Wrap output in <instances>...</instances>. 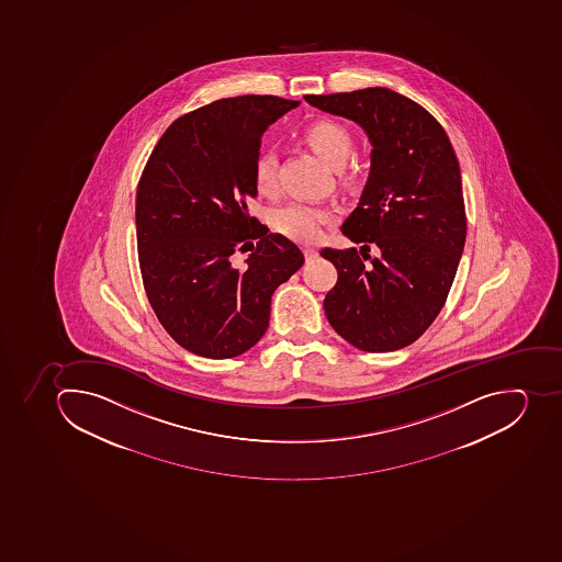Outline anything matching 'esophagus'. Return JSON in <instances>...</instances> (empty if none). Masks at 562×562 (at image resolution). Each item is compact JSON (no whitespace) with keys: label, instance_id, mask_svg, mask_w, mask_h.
Returning <instances> with one entry per match:
<instances>
[{"label":"esophagus","instance_id":"34e87169","mask_svg":"<svg viewBox=\"0 0 562 562\" xmlns=\"http://www.w3.org/2000/svg\"><path fill=\"white\" fill-rule=\"evenodd\" d=\"M303 251H305L306 260L316 259L317 254H319L316 248H311V246H306L305 250Z\"/></svg>","mask_w":562,"mask_h":562}]
</instances>
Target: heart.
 Returning <instances> with one entry per match:
<instances>
[{"mask_svg": "<svg viewBox=\"0 0 562 562\" xmlns=\"http://www.w3.org/2000/svg\"><path fill=\"white\" fill-rule=\"evenodd\" d=\"M302 136L321 158L326 159L334 167H342L355 147L351 131L331 119L312 122L303 130ZM277 170H279V154L269 147L259 149L254 161V181L257 190L271 193L277 188ZM334 210L329 207L293 202L274 211L273 225L283 236L312 245L323 237L326 225L334 220Z\"/></svg>", "mask_w": 562, "mask_h": 562, "instance_id": "b5f03b06", "label": "heart"}]
</instances>
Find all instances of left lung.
<instances>
[{
	"label": "left lung",
	"instance_id": "8db88e82",
	"mask_svg": "<svg viewBox=\"0 0 562 562\" xmlns=\"http://www.w3.org/2000/svg\"><path fill=\"white\" fill-rule=\"evenodd\" d=\"M323 112L363 127L371 176L344 236L357 248H323L339 273L326 294L335 331L367 352L395 351L420 337L440 314L467 239L460 162L446 130L426 108L394 90L305 95ZM376 245L381 257L368 256ZM372 268H364V260Z\"/></svg>",
	"mask_w": 562,
	"mask_h": 562
}]
</instances>
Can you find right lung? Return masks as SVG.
I'll list each match as a JSON object with an SVG mask.
<instances>
[{
  "instance_id": "obj_1",
  "label": "right lung",
  "mask_w": 562,
  "mask_h": 562,
  "mask_svg": "<svg viewBox=\"0 0 562 562\" xmlns=\"http://www.w3.org/2000/svg\"><path fill=\"white\" fill-rule=\"evenodd\" d=\"M297 104L239 95L186 113L162 133L139 177L136 243L145 293L162 328L193 355L222 360L256 346L268 329L274 289L305 262L293 241L248 214L260 136ZM248 244L255 248L247 268L233 269V251Z\"/></svg>"
}]
</instances>
